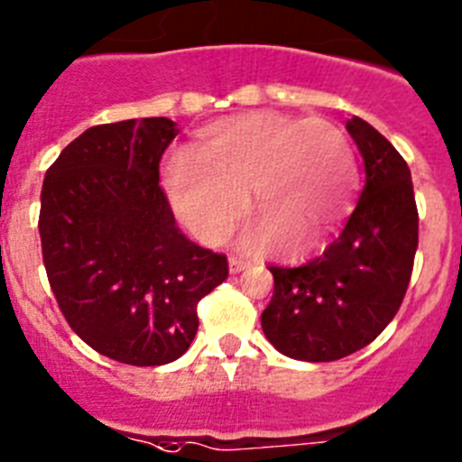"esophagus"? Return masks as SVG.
I'll return each mask as SVG.
<instances>
[{
	"instance_id": "obj_1",
	"label": "esophagus",
	"mask_w": 462,
	"mask_h": 462,
	"mask_svg": "<svg viewBox=\"0 0 462 462\" xmlns=\"http://www.w3.org/2000/svg\"><path fill=\"white\" fill-rule=\"evenodd\" d=\"M248 267V260L239 258V255H230V272L236 274V272H244Z\"/></svg>"
}]
</instances>
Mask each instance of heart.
<instances>
[{
    "instance_id": "obj_1",
    "label": "heart",
    "mask_w": 462,
    "mask_h": 462,
    "mask_svg": "<svg viewBox=\"0 0 462 462\" xmlns=\"http://www.w3.org/2000/svg\"><path fill=\"white\" fill-rule=\"evenodd\" d=\"M358 181L356 155L335 123L248 111L199 132L164 164L176 214L207 244L244 214V192L260 220L255 244L298 260L319 251L346 214Z\"/></svg>"
}]
</instances>
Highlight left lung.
Returning a JSON list of instances; mask_svg holds the SVG:
<instances>
[{"label":"left lung","mask_w":462,"mask_h":462,"mask_svg":"<svg viewBox=\"0 0 462 462\" xmlns=\"http://www.w3.org/2000/svg\"><path fill=\"white\" fill-rule=\"evenodd\" d=\"M346 130L365 160V188L342 235L300 267H276L274 295L260 316L264 337L288 358L330 363L360 351L398 314L419 246L411 174L370 123Z\"/></svg>","instance_id":"1"}]
</instances>
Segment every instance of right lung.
Returning <instances> with one entry per match:
<instances>
[{
	"label": "right lung",
	"mask_w": 462,
	"mask_h": 462,
	"mask_svg": "<svg viewBox=\"0 0 462 462\" xmlns=\"http://www.w3.org/2000/svg\"><path fill=\"white\" fill-rule=\"evenodd\" d=\"M170 118L120 120L76 136L46 171L39 235L48 283L71 330L111 360L155 367L195 339L198 302L227 258L176 227L160 160Z\"/></svg>",
	"instance_id": "obj_1"
}]
</instances>
